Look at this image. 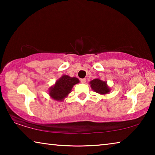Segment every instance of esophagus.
Listing matches in <instances>:
<instances>
[{
  "label": "esophagus",
  "instance_id": "1",
  "mask_svg": "<svg viewBox=\"0 0 155 155\" xmlns=\"http://www.w3.org/2000/svg\"><path fill=\"white\" fill-rule=\"evenodd\" d=\"M81 82L82 83H86V78H81Z\"/></svg>",
  "mask_w": 155,
  "mask_h": 155
}]
</instances>
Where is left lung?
I'll list each match as a JSON object with an SVG mask.
<instances>
[{"label": "left lung", "mask_w": 155, "mask_h": 155, "mask_svg": "<svg viewBox=\"0 0 155 155\" xmlns=\"http://www.w3.org/2000/svg\"><path fill=\"white\" fill-rule=\"evenodd\" d=\"M90 84L91 85V87L95 92L102 94H108L111 90L110 87L107 85L106 81H103L99 78H95L90 81Z\"/></svg>", "instance_id": "1"}]
</instances>
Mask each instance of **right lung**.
Wrapping results in <instances>:
<instances>
[{
	"mask_svg": "<svg viewBox=\"0 0 155 155\" xmlns=\"http://www.w3.org/2000/svg\"><path fill=\"white\" fill-rule=\"evenodd\" d=\"M78 83L79 80L77 78L63 75L53 86L49 88V95L55 101H63L70 93L73 86Z\"/></svg>",
	"mask_w": 155,
	"mask_h": 155,
	"instance_id": "add662e5",
	"label": "right lung"
}]
</instances>
